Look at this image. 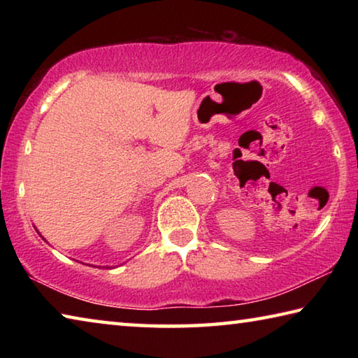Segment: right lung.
I'll list each match as a JSON object with an SVG mask.
<instances>
[{
	"instance_id": "obj_1",
	"label": "right lung",
	"mask_w": 358,
	"mask_h": 358,
	"mask_svg": "<svg viewBox=\"0 0 358 358\" xmlns=\"http://www.w3.org/2000/svg\"><path fill=\"white\" fill-rule=\"evenodd\" d=\"M38 234H39V232H38ZM42 238H44V237H42Z\"/></svg>"
}]
</instances>
